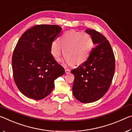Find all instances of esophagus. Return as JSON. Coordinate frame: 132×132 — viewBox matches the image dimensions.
Here are the masks:
<instances>
[{"label":"esophagus","mask_w":132,"mask_h":132,"mask_svg":"<svg viewBox=\"0 0 132 132\" xmlns=\"http://www.w3.org/2000/svg\"><path fill=\"white\" fill-rule=\"evenodd\" d=\"M65 72H66V74H68V73L70 72V70H69V69H65Z\"/></svg>","instance_id":"1"}]
</instances>
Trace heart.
<instances>
[{"instance_id": "b5f03b06", "label": "heart", "mask_w": 132, "mask_h": 132, "mask_svg": "<svg viewBox=\"0 0 132 132\" xmlns=\"http://www.w3.org/2000/svg\"><path fill=\"white\" fill-rule=\"evenodd\" d=\"M94 46L93 39L90 34L75 30L65 31L60 41L55 40L51 45V53L58 59L63 52L64 61L68 64L79 66L87 61Z\"/></svg>"}]
</instances>
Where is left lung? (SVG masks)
Instances as JSON below:
<instances>
[{
    "label": "left lung",
    "instance_id": "obj_1",
    "mask_svg": "<svg viewBox=\"0 0 132 132\" xmlns=\"http://www.w3.org/2000/svg\"><path fill=\"white\" fill-rule=\"evenodd\" d=\"M86 32L97 45L87 61L71 72L75 75L73 95L82 103H90L102 98L110 87L115 73V59L111 45L103 35L90 28Z\"/></svg>",
    "mask_w": 132,
    "mask_h": 132
}]
</instances>
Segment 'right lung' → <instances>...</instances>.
<instances>
[{"mask_svg": "<svg viewBox=\"0 0 132 132\" xmlns=\"http://www.w3.org/2000/svg\"><path fill=\"white\" fill-rule=\"evenodd\" d=\"M61 30L57 25H36L18 41L12 56L13 74L18 88L26 97L43 99L54 88L55 80L65 73L51 51Z\"/></svg>", "mask_w": 132, "mask_h": 132, "instance_id": "1", "label": "right lung"}]
</instances>
